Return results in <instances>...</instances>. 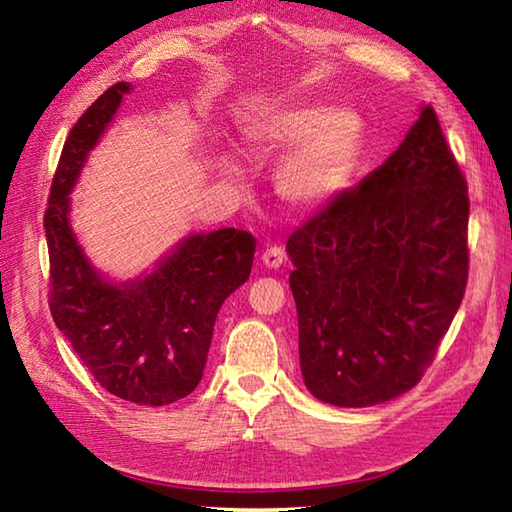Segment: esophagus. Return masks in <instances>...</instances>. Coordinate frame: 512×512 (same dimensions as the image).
Returning a JSON list of instances; mask_svg holds the SVG:
<instances>
[{
	"mask_svg": "<svg viewBox=\"0 0 512 512\" xmlns=\"http://www.w3.org/2000/svg\"><path fill=\"white\" fill-rule=\"evenodd\" d=\"M284 259H287V253H284L282 246H271L264 250L262 255V262L266 268H280L284 264Z\"/></svg>",
	"mask_w": 512,
	"mask_h": 512,
	"instance_id": "obj_1",
	"label": "esophagus"
}]
</instances>
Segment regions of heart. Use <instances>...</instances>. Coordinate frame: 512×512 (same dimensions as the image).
Returning <instances> with one entry per match:
<instances>
[{
    "instance_id": "b5f03b06",
    "label": "heart",
    "mask_w": 512,
    "mask_h": 512,
    "mask_svg": "<svg viewBox=\"0 0 512 512\" xmlns=\"http://www.w3.org/2000/svg\"><path fill=\"white\" fill-rule=\"evenodd\" d=\"M259 160L292 149L277 169V189L293 205H316L345 187L363 144L361 121L327 106H291L255 119L246 131Z\"/></svg>"
}]
</instances>
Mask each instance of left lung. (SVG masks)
Wrapping results in <instances>:
<instances>
[{
	"label": "left lung",
	"instance_id": "8db88e82",
	"mask_svg": "<svg viewBox=\"0 0 512 512\" xmlns=\"http://www.w3.org/2000/svg\"><path fill=\"white\" fill-rule=\"evenodd\" d=\"M467 180L424 106L391 158L287 241L300 370L320 402L372 406L422 379L467 287Z\"/></svg>",
	"mask_w": 512,
	"mask_h": 512
}]
</instances>
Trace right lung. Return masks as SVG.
Instances as JSON below:
<instances>
[{"label": "right lung", "mask_w": 512, "mask_h": 512, "mask_svg": "<svg viewBox=\"0 0 512 512\" xmlns=\"http://www.w3.org/2000/svg\"><path fill=\"white\" fill-rule=\"evenodd\" d=\"M128 90L115 83L103 92L60 153L45 210L49 309L101 388L133 404L164 406L201 381L216 314L248 280L257 246L250 232L223 228L185 239L144 280H101L69 228L67 194Z\"/></svg>", "instance_id": "right-lung-1"}]
</instances>
